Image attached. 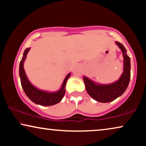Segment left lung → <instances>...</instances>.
Listing matches in <instances>:
<instances>
[{"label":"left lung","mask_w":146,"mask_h":146,"mask_svg":"<svg viewBox=\"0 0 146 146\" xmlns=\"http://www.w3.org/2000/svg\"><path fill=\"white\" fill-rule=\"evenodd\" d=\"M123 52V73L119 80L110 85H97L83 77L85 88L87 93L93 99L102 103H108L115 100L121 96L127 89L130 80V59L127 54L124 46L119 42H116Z\"/></svg>","instance_id":"8db88e82"}]
</instances>
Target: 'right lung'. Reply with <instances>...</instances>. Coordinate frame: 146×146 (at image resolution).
<instances>
[{
  "label": "right lung",
  "instance_id": "1",
  "mask_svg": "<svg viewBox=\"0 0 146 146\" xmlns=\"http://www.w3.org/2000/svg\"><path fill=\"white\" fill-rule=\"evenodd\" d=\"M29 49H30V48H27L25 50L23 57L21 61L20 66H19V75H20L21 78V83L25 94L33 102H34L35 104L40 105V106H50L57 104V103L61 102L64 95H65L66 83H67V79L69 78L71 73H69L65 77L61 89L57 92L47 93L45 91L38 90L33 86L31 83L29 82L26 76V74H25L24 67H23L24 61Z\"/></svg>",
  "mask_w": 146,
  "mask_h": 146
}]
</instances>
